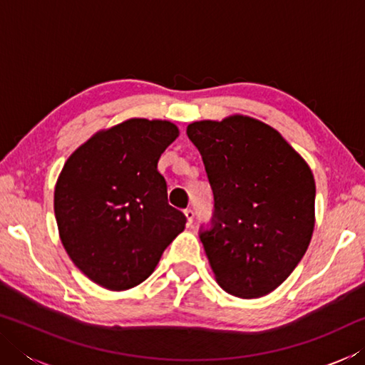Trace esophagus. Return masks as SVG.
<instances>
[{"label":"esophagus","mask_w":365,"mask_h":365,"mask_svg":"<svg viewBox=\"0 0 365 365\" xmlns=\"http://www.w3.org/2000/svg\"><path fill=\"white\" fill-rule=\"evenodd\" d=\"M185 217H187V224L188 225L193 224V219H195V211H193V209H187V211H185Z\"/></svg>","instance_id":"1"}]
</instances>
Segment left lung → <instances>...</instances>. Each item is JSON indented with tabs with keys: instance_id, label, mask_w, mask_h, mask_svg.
I'll list each match as a JSON object with an SVG mask.
<instances>
[{
	"instance_id": "8db88e82",
	"label": "left lung",
	"mask_w": 365,
	"mask_h": 365,
	"mask_svg": "<svg viewBox=\"0 0 365 365\" xmlns=\"http://www.w3.org/2000/svg\"><path fill=\"white\" fill-rule=\"evenodd\" d=\"M214 191L215 217L201 232L214 279L228 294L262 298L304 256L316 225V182L279 130L233 114L187 127Z\"/></svg>"
}]
</instances>
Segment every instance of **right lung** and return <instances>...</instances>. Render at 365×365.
<instances>
[{
    "mask_svg": "<svg viewBox=\"0 0 365 365\" xmlns=\"http://www.w3.org/2000/svg\"><path fill=\"white\" fill-rule=\"evenodd\" d=\"M180 130L170 120L127 119L69 158L54 187L67 256L91 282L123 292L150 277L187 217L169 206L158 163Z\"/></svg>",
    "mask_w": 365,
    "mask_h": 365,
    "instance_id": "right-lung-1",
    "label": "right lung"
}]
</instances>
